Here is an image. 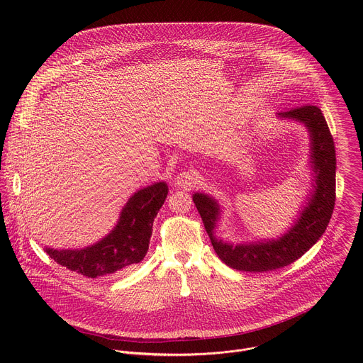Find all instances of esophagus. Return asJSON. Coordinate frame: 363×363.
<instances>
[{"label": "esophagus", "instance_id": "34e87169", "mask_svg": "<svg viewBox=\"0 0 363 363\" xmlns=\"http://www.w3.org/2000/svg\"><path fill=\"white\" fill-rule=\"evenodd\" d=\"M197 180H199V174L196 170H187V172H183L180 173L177 177H176V184L182 189H191L197 184Z\"/></svg>", "mask_w": 363, "mask_h": 363}]
</instances>
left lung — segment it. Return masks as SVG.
<instances>
[{
    "label": "left lung",
    "mask_w": 363,
    "mask_h": 363,
    "mask_svg": "<svg viewBox=\"0 0 363 363\" xmlns=\"http://www.w3.org/2000/svg\"><path fill=\"white\" fill-rule=\"evenodd\" d=\"M279 118L305 124L311 137V190L308 203L294 225L277 239L228 243L215 236L220 206L206 193H194L193 201L204 222L211 243L226 265L239 271L264 272L282 268L302 257L323 236L335 204V147L327 121L317 106H302L278 113Z\"/></svg>",
    "instance_id": "1"
}]
</instances>
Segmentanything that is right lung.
<instances>
[{
    "label": "right lung",
    "mask_w": 363,
    "mask_h": 363,
    "mask_svg": "<svg viewBox=\"0 0 363 363\" xmlns=\"http://www.w3.org/2000/svg\"><path fill=\"white\" fill-rule=\"evenodd\" d=\"M164 182L147 186L134 193L121 209L117 225L102 240L85 249L46 253L60 265L88 278L111 275L144 259L152 235L154 219L167 197Z\"/></svg>",
    "instance_id": "1"
}]
</instances>
